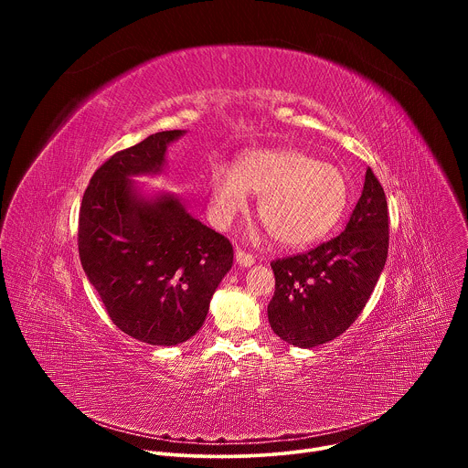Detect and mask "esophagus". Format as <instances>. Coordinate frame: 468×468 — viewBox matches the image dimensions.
Instances as JSON below:
<instances>
[{
	"label": "esophagus",
	"instance_id": "34e87169",
	"mask_svg": "<svg viewBox=\"0 0 468 468\" xmlns=\"http://www.w3.org/2000/svg\"><path fill=\"white\" fill-rule=\"evenodd\" d=\"M235 259H237V262H239L240 266H251V264L255 262V257H253L251 253L244 251V250H237Z\"/></svg>",
	"mask_w": 468,
	"mask_h": 468
}]
</instances>
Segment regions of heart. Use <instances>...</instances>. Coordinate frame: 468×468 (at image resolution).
<instances>
[{
  "mask_svg": "<svg viewBox=\"0 0 468 468\" xmlns=\"http://www.w3.org/2000/svg\"><path fill=\"white\" fill-rule=\"evenodd\" d=\"M248 194L259 196L257 215L271 237L283 246H307L325 237L348 206L343 172L292 148L251 150L235 165L211 174L209 211L228 228L248 209Z\"/></svg>",
  "mask_w": 468,
  "mask_h": 468,
  "instance_id": "1",
  "label": "heart"
}]
</instances>
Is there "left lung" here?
<instances>
[{
    "instance_id": "left-lung-1",
    "label": "left lung",
    "mask_w": 468,
    "mask_h": 468,
    "mask_svg": "<svg viewBox=\"0 0 468 468\" xmlns=\"http://www.w3.org/2000/svg\"><path fill=\"white\" fill-rule=\"evenodd\" d=\"M387 251V197L367 168L363 194L341 235L271 262L276 291L269 303V322L276 335L300 348L339 337L365 309Z\"/></svg>"
}]
</instances>
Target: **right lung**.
Listing matches in <instances>:
<instances>
[{
  "label": "right lung",
  "mask_w": 468,
  "mask_h": 468,
  "mask_svg": "<svg viewBox=\"0 0 468 468\" xmlns=\"http://www.w3.org/2000/svg\"><path fill=\"white\" fill-rule=\"evenodd\" d=\"M159 131L116 152L92 176L80 209L83 271L111 320L154 346L188 341L233 264L231 242L186 213L172 194L143 197L129 177L159 174L170 143Z\"/></svg>",
  "instance_id": "add662e5"
}]
</instances>
